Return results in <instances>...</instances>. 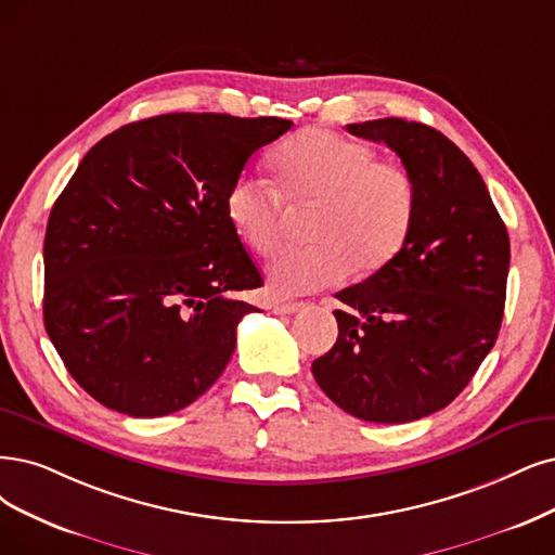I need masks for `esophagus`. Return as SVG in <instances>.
<instances>
[{"instance_id": "34e87169", "label": "esophagus", "mask_w": 555, "mask_h": 555, "mask_svg": "<svg viewBox=\"0 0 555 555\" xmlns=\"http://www.w3.org/2000/svg\"><path fill=\"white\" fill-rule=\"evenodd\" d=\"M301 309H306V301H299V299H295V301H276L274 304V313H279V315H291V313H297Z\"/></svg>"}]
</instances>
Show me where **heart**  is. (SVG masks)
<instances>
[{
	"instance_id": "obj_1",
	"label": "heart",
	"mask_w": 555,
	"mask_h": 555,
	"mask_svg": "<svg viewBox=\"0 0 555 555\" xmlns=\"http://www.w3.org/2000/svg\"><path fill=\"white\" fill-rule=\"evenodd\" d=\"M279 190L256 176H237L225 192V215L260 256L285 240L283 197L318 212L315 244L283 254L270 267L276 293L301 295L340 283L347 274H375L409 240L418 210L416 180L402 164L379 162L363 141L332 130H306L272 157Z\"/></svg>"
}]
</instances>
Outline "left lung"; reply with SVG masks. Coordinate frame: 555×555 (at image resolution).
<instances>
[{
  "mask_svg": "<svg viewBox=\"0 0 555 555\" xmlns=\"http://www.w3.org/2000/svg\"><path fill=\"white\" fill-rule=\"evenodd\" d=\"M414 176L418 210L404 249L336 293L338 340L313 377L343 412L409 423L453 402L496 343L509 237L478 169L439 130L404 118L350 122Z\"/></svg>",
  "mask_w": 555,
  "mask_h": 555,
  "instance_id": "8db88e82",
  "label": "left lung"
}]
</instances>
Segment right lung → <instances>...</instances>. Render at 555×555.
Instances as JSON below:
<instances>
[{"label": "right lung", "mask_w": 555, "mask_h": 555, "mask_svg": "<svg viewBox=\"0 0 555 555\" xmlns=\"http://www.w3.org/2000/svg\"><path fill=\"white\" fill-rule=\"evenodd\" d=\"M293 120L162 114L100 139L48 219L46 332L73 379L134 418L180 412L235 350L262 285L225 192Z\"/></svg>", "instance_id": "add662e5"}]
</instances>
